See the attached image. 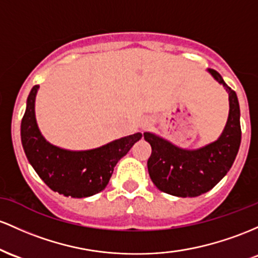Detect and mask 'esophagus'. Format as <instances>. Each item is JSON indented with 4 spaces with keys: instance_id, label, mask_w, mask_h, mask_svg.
I'll use <instances>...</instances> for the list:
<instances>
[{
    "instance_id": "1",
    "label": "esophagus",
    "mask_w": 258,
    "mask_h": 258,
    "mask_svg": "<svg viewBox=\"0 0 258 258\" xmlns=\"http://www.w3.org/2000/svg\"><path fill=\"white\" fill-rule=\"evenodd\" d=\"M149 125H150V124H145V125H143V128H147Z\"/></svg>"
}]
</instances>
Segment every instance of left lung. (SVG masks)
I'll return each mask as SVG.
<instances>
[{"label": "left lung", "instance_id": "8db88e82", "mask_svg": "<svg viewBox=\"0 0 258 258\" xmlns=\"http://www.w3.org/2000/svg\"><path fill=\"white\" fill-rule=\"evenodd\" d=\"M210 73L228 91L230 105L227 125L216 143L187 151L150 133L144 134L152 149L147 161L150 178L161 191L179 198H195L215 187L229 172L241 143L238 96L218 72L210 69Z\"/></svg>", "mask_w": 258, "mask_h": 258}]
</instances>
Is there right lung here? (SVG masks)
<instances>
[{
  "label": "right lung",
  "mask_w": 258,
  "mask_h": 258,
  "mask_svg": "<svg viewBox=\"0 0 258 258\" xmlns=\"http://www.w3.org/2000/svg\"><path fill=\"white\" fill-rule=\"evenodd\" d=\"M39 85L31 89L23 115L20 135L28 161L37 175L53 191L82 199L102 191L114 166L143 134L129 135L89 151H67L48 144L37 128L35 96Z\"/></svg>",
  "instance_id": "right-lung-1"
}]
</instances>
